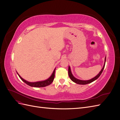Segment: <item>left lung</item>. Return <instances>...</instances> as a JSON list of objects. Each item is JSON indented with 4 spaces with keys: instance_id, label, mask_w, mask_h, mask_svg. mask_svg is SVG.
<instances>
[{
    "instance_id": "8db88e82",
    "label": "left lung",
    "mask_w": 120,
    "mask_h": 120,
    "mask_svg": "<svg viewBox=\"0 0 120 120\" xmlns=\"http://www.w3.org/2000/svg\"><path fill=\"white\" fill-rule=\"evenodd\" d=\"M106 57H105V64H104V67H103V68L101 69V71L99 73V74H98L97 76H96L95 78L92 79H90V80H88V81H82V80H79V79H77L75 78L73 76V75H72V74H71V68H70V67H68V74L69 77L70 78V79H71V80L72 81H73L74 82L78 83V84H79V85H86V84H88V83H90V82H94V81H95L96 79H97L98 78L100 77V75H101V74L102 73V72H103V71L104 70V68H105V63H106Z\"/></svg>"
}]
</instances>
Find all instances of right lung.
Returning a JSON list of instances; mask_svg holds the SVG:
<instances>
[{
	"label": "right lung",
	"mask_w": 120,
	"mask_h": 120,
	"mask_svg": "<svg viewBox=\"0 0 120 120\" xmlns=\"http://www.w3.org/2000/svg\"><path fill=\"white\" fill-rule=\"evenodd\" d=\"M55 70L56 68L54 69V70L53 72V73L52 74V75L48 79H47L46 80L43 81H41V82H28L24 80L23 79L21 78L20 76L19 75V74L17 73L18 75H19V78L21 79V80H22L23 82H24L25 83H26L27 85L28 86H34V87H37V88H38V87H45L47 86H49L50 84H51L52 82H53L54 78V75H55Z\"/></svg>",
	"instance_id": "right-lung-1"
}]
</instances>
